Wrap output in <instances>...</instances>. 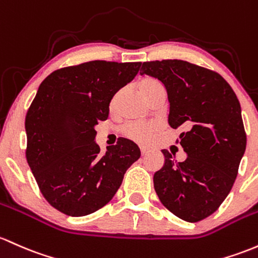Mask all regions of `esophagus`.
Segmentation results:
<instances>
[{
  "label": "esophagus",
  "mask_w": 258,
  "mask_h": 258,
  "mask_svg": "<svg viewBox=\"0 0 258 258\" xmlns=\"http://www.w3.org/2000/svg\"><path fill=\"white\" fill-rule=\"evenodd\" d=\"M148 152H149L148 148H146V147H141V153H142V155H146Z\"/></svg>",
  "instance_id": "1"
}]
</instances>
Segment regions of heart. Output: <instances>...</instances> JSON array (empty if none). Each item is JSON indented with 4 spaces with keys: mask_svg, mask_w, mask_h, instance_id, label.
Segmentation results:
<instances>
[{
    "mask_svg": "<svg viewBox=\"0 0 258 258\" xmlns=\"http://www.w3.org/2000/svg\"><path fill=\"white\" fill-rule=\"evenodd\" d=\"M159 88H163V86H161L159 82L152 78L143 79V81L140 83V90L146 99L149 94H151L153 90L159 89ZM122 132L126 137L131 138V140L136 141V142L147 143L149 140H151L153 134L155 132V126H153V124L130 123L123 127Z\"/></svg>",
    "mask_w": 258,
    "mask_h": 258,
    "instance_id": "heart-1",
    "label": "heart"
}]
</instances>
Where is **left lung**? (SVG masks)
<instances>
[{"label":"left lung","instance_id":"obj_1","mask_svg":"<svg viewBox=\"0 0 258 258\" xmlns=\"http://www.w3.org/2000/svg\"><path fill=\"white\" fill-rule=\"evenodd\" d=\"M141 75L165 87L169 124L186 130L180 135V144L187 157L176 163L166 149L161 151L165 160L153 177L155 192L180 219H205L230 192L246 149L236 94L217 72L187 61L143 62Z\"/></svg>","mask_w":258,"mask_h":258}]
</instances>
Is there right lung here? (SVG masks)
I'll return each instance as SVG.
<instances>
[{"label": "right lung", "mask_w": 258, "mask_h": 258, "mask_svg": "<svg viewBox=\"0 0 258 258\" xmlns=\"http://www.w3.org/2000/svg\"><path fill=\"white\" fill-rule=\"evenodd\" d=\"M141 64L90 61L41 82L25 117L27 160L42 196L62 213L83 217L104 207L140 159V148L127 138L101 154L95 126Z\"/></svg>", "instance_id": "add662e5"}]
</instances>
